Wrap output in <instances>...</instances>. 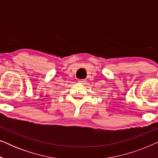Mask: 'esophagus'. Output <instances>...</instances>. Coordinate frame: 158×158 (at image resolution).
Masks as SVG:
<instances>
[{"mask_svg": "<svg viewBox=\"0 0 158 158\" xmlns=\"http://www.w3.org/2000/svg\"><path fill=\"white\" fill-rule=\"evenodd\" d=\"M79 83H83V84H85L86 83V81L85 80H79Z\"/></svg>", "mask_w": 158, "mask_h": 158, "instance_id": "esophagus-1", "label": "esophagus"}]
</instances>
